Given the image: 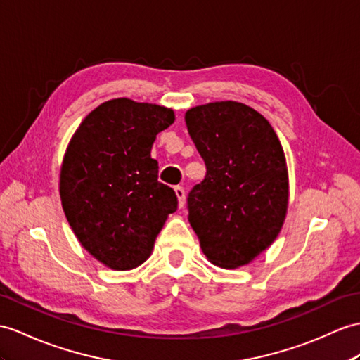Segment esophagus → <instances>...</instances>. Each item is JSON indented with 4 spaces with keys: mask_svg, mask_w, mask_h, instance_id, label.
<instances>
[{
    "mask_svg": "<svg viewBox=\"0 0 360 360\" xmlns=\"http://www.w3.org/2000/svg\"><path fill=\"white\" fill-rule=\"evenodd\" d=\"M174 191H175V195H177V198H179V206L183 207V205H185V201H186L185 189H183L181 186H175Z\"/></svg>",
    "mask_w": 360,
    "mask_h": 360,
    "instance_id": "1",
    "label": "esophagus"
}]
</instances>
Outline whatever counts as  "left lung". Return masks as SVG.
<instances>
[{"label":"left lung","mask_w":360,"mask_h":360,"mask_svg":"<svg viewBox=\"0 0 360 360\" xmlns=\"http://www.w3.org/2000/svg\"><path fill=\"white\" fill-rule=\"evenodd\" d=\"M206 175L188 195L189 223L201 250L223 269L249 264L281 231L288 174L269 120L248 105L224 101L186 111Z\"/></svg>","instance_id":"obj_1"}]
</instances>
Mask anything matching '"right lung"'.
Segmentation results:
<instances>
[{
    "label": "right lung",
    "instance_id": "1",
    "mask_svg": "<svg viewBox=\"0 0 360 360\" xmlns=\"http://www.w3.org/2000/svg\"><path fill=\"white\" fill-rule=\"evenodd\" d=\"M174 120L171 108L112 99L82 120L67 146L59 177L67 221L84 249L112 270L145 262L177 210L151 157L155 136Z\"/></svg>",
    "mask_w": 360,
    "mask_h": 360
}]
</instances>
